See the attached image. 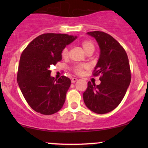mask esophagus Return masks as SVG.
<instances>
[{"label": "esophagus", "mask_w": 148, "mask_h": 148, "mask_svg": "<svg viewBox=\"0 0 148 148\" xmlns=\"http://www.w3.org/2000/svg\"><path fill=\"white\" fill-rule=\"evenodd\" d=\"M77 79H76V78H72V83H75L76 81H77Z\"/></svg>", "instance_id": "obj_1"}]
</instances>
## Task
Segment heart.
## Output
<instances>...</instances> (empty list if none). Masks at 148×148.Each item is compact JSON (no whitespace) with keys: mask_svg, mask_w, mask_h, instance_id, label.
Instances as JSON below:
<instances>
[{"mask_svg":"<svg viewBox=\"0 0 148 148\" xmlns=\"http://www.w3.org/2000/svg\"><path fill=\"white\" fill-rule=\"evenodd\" d=\"M81 47H82L83 49L86 53L88 51H94L95 50V45L92 42L90 41V40H84L81 42ZM61 55L63 58H66L68 56V49L67 47H64V48L62 49V52H61ZM88 66L86 64H76V65L74 66L73 67V70L74 72L76 73V74H83L85 69H87Z\"/></svg>","mask_w":148,"mask_h":148,"instance_id":"b5f03b06","label":"heart"}]
</instances>
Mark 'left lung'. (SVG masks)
I'll return each mask as SVG.
<instances>
[{
  "label": "left lung",
  "instance_id": "obj_1",
  "mask_svg": "<svg viewBox=\"0 0 148 148\" xmlns=\"http://www.w3.org/2000/svg\"><path fill=\"white\" fill-rule=\"evenodd\" d=\"M88 34L95 38L100 49L92 75H100L101 84L96 86L89 81L84 101L90 111L105 114L114 110L126 94L132 78L130 62L125 49L111 35L101 31Z\"/></svg>",
  "mask_w": 148,
  "mask_h": 148
}]
</instances>
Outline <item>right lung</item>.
Masks as SVG:
<instances>
[{
    "mask_svg": "<svg viewBox=\"0 0 148 148\" xmlns=\"http://www.w3.org/2000/svg\"><path fill=\"white\" fill-rule=\"evenodd\" d=\"M76 39L67 34H42L22 52L17 82L27 103L37 113L52 115L63 106L71 80L64 76L55 79L49 68L62 60V49Z\"/></svg>",
    "mask_w": 148,
    "mask_h": 148,
    "instance_id": "obj_1",
    "label": "right lung"
}]
</instances>
